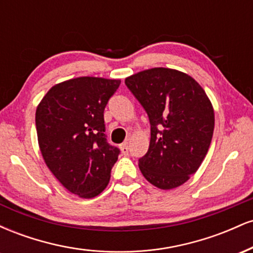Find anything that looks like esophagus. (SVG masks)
Instances as JSON below:
<instances>
[{
    "mask_svg": "<svg viewBox=\"0 0 253 253\" xmlns=\"http://www.w3.org/2000/svg\"><path fill=\"white\" fill-rule=\"evenodd\" d=\"M120 149H121V152H123L125 156L128 155V143H125V144L121 145Z\"/></svg>",
    "mask_w": 253,
    "mask_h": 253,
    "instance_id": "1",
    "label": "esophagus"
}]
</instances>
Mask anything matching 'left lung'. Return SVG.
<instances>
[{"label":"left lung","mask_w":253,"mask_h":253,"mask_svg":"<svg viewBox=\"0 0 253 253\" xmlns=\"http://www.w3.org/2000/svg\"><path fill=\"white\" fill-rule=\"evenodd\" d=\"M125 83L150 119V146L139 169L159 189L179 187L210 149L215 121L210 97L193 77L175 69H147Z\"/></svg>","instance_id":"1"}]
</instances>
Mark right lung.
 <instances>
[{
	"label": "right lung",
	"instance_id": "add662e5",
	"mask_svg": "<svg viewBox=\"0 0 253 253\" xmlns=\"http://www.w3.org/2000/svg\"><path fill=\"white\" fill-rule=\"evenodd\" d=\"M120 80L83 76L53 85L38 104L36 126L45 164L83 199L106 189L119 151L106 141L104 107Z\"/></svg>",
	"mask_w": 253,
	"mask_h": 253
}]
</instances>
